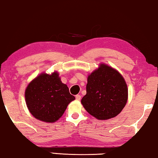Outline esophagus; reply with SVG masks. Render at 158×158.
Instances as JSON below:
<instances>
[{
    "mask_svg": "<svg viewBox=\"0 0 158 158\" xmlns=\"http://www.w3.org/2000/svg\"><path fill=\"white\" fill-rule=\"evenodd\" d=\"M80 99H81V96H80V95H77L76 96L77 101H80Z\"/></svg>",
    "mask_w": 158,
    "mask_h": 158,
    "instance_id": "34e87169",
    "label": "esophagus"
}]
</instances>
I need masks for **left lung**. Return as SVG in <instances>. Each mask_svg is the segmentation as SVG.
Returning a JSON list of instances; mask_svg holds the SVG:
<instances>
[{"instance_id": "1", "label": "left lung", "mask_w": 158, "mask_h": 158, "mask_svg": "<svg viewBox=\"0 0 158 158\" xmlns=\"http://www.w3.org/2000/svg\"><path fill=\"white\" fill-rule=\"evenodd\" d=\"M127 100L128 88L122 75L113 67L101 63L89 74L86 94L81 102L93 117L106 120L118 115Z\"/></svg>"}]
</instances>
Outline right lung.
<instances>
[{
    "instance_id": "right-lung-1",
    "label": "right lung",
    "mask_w": 158,
    "mask_h": 158,
    "mask_svg": "<svg viewBox=\"0 0 158 158\" xmlns=\"http://www.w3.org/2000/svg\"><path fill=\"white\" fill-rule=\"evenodd\" d=\"M24 96L30 113L48 123L57 121L75 99L67 85L61 81L57 71L51 74L42 72L35 77L25 89Z\"/></svg>"
}]
</instances>
